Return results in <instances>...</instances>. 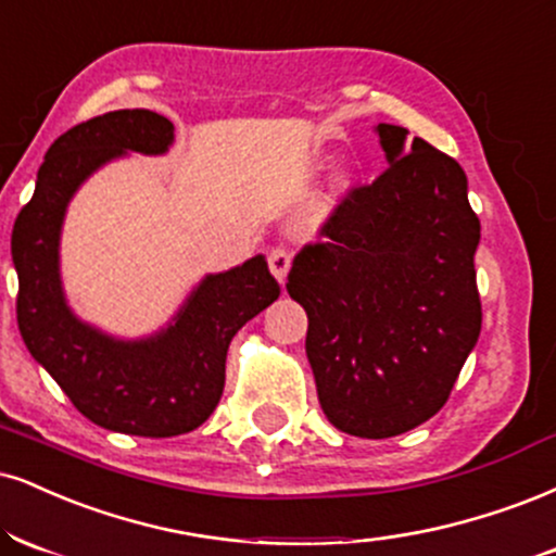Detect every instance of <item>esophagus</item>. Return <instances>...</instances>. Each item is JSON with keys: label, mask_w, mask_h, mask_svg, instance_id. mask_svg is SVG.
<instances>
[{"label": "esophagus", "mask_w": 556, "mask_h": 556, "mask_svg": "<svg viewBox=\"0 0 556 556\" xmlns=\"http://www.w3.org/2000/svg\"><path fill=\"white\" fill-rule=\"evenodd\" d=\"M290 264H292V253L287 245H277V249H271L269 253V269L274 277L279 279V282L285 285L287 279V271H290Z\"/></svg>", "instance_id": "1"}]
</instances>
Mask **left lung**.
Masks as SVG:
<instances>
[{
    "label": "left lung",
    "instance_id": "left-lung-1",
    "mask_svg": "<svg viewBox=\"0 0 556 556\" xmlns=\"http://www.w3.org/2000/svg\"><path fill=\"white\" fill-rule=\"evenodd\" d=\"M388 168L354 184L305 243L287 292L307 313L320 409L383 440L434 417L481 331L479 217L466 173L425 139L378 124Z\"/></svg>",
    "mask_w": 556,
    "mask_h": 556
}]
</instances>
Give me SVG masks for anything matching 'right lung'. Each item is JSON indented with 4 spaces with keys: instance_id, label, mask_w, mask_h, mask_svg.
Returning <instances> with one entry per match:
<instances>
[{
    "instance_id": "obj_1",
    "label": "right lung",
    "mask_w": 556,
    "mask_h": 556,
    "mask_svg": "<svg viewBox=\"0 0 556 556\" xmlns=\"http://www.w3.org/2000/svg\"><path fill=\"white\" fill-rule=\"evenodd\" d=\"M173 124L147 109L111 111L64 131L46 152L36 193L12 227L17 326L33 357L85 414L105 430L173 438L210 419L225 388L232 337L279 298L264 256L206 277L168 331L147 342H113L79 324L59 285V230L83 180L124 150L157 152Z\"/></svg>"
}]
</instances>
